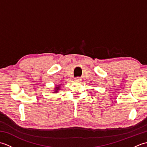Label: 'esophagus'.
Instances as JSON below:
<instances>
[{
	"label": "esophagus",
	"mask_w": 147,
	"mask_h": 147,
	"mask_svg": "<svg viewBox=\"0 0 147 147\" xmlns=\"http://www.w3.org/2000/svg\"><path fill=\"white\" fill-rule=\"evenodd\" d=\"M75 81H76V82H81V81H82V78H80V77H77L75 78Z\"/></svg>",
	"instance_id": "1"
}]
</instances>
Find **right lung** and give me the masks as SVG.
<instances>
[{"label": "right lung", "instance_id": "add662e5", "mask_svg": "<svg viewBox=\"0 0 147 147\" xmlns=\"http://www.w3.org/2000/svg\"><path fill=\"white\" fill-rule=\"evenodd\" d=\"M59 90H60V87H59V86H56L55 88V90H54V92H55V93L58 92V91H59Z\"/></svg>", "mask_w": 147, "mask_h": 147}]
</instances>
